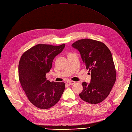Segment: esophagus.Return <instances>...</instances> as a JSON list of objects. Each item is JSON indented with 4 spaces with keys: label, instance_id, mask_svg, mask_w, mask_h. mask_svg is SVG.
Here are the masks:
<instances>
[{
    "label": "esophagus",
    "instance_id": "34e87169",
    "mask_svg": "<svg viewBox=\"0 0 132 132\" xmlns=\"http://www.w3.org/2000/svg\"><path fill=\"white\" fill-rule=\"evenodd\" d=\"M68 84H69V85H73L74 84L76 83V82H75V81H72V80H70V81H68Z\"/></svg>",
    "mask_w": 132,
    "mask_h": 132
}]
</instances>
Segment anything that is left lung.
Instances as JSON below:
<instances>
[{
    "mask_svg": "<svg viewBox=\"0 0 132 132\" xmlns=\"http://www.w3.org/2000/svg\"><path fill=\"white\" fill-rule=\"evenodd\" d=\"M72 46L79 52L87 69L91 72L90 83L83 82L79 94L84 101L92 104L100 103L107 97L116 80V70L110 49L102 42L84 39Z\"/></svg>",
    "mask_w": 132,
    "mask_h": 132,
    "instance_id": "obj_1",
    "label": "left lung"
}]
</instances>
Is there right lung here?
<instances>
[{
    "label": "right lung",
    "mask_w": 132,
    "mask_h": 132,
    "mask_svg": "<svg viewBox=\"0 0 132 132\" xmlns=\"http://www.w3.org/2000/svg\"><path fill=\"white\" fill-rule=\"evenodd\" d=\"M65 47L38 44L21 56L19 63V79L29 102L36 107L48 109L57 103L65 89L64 82L47 80L56 56Z\"/></svg>",
    "instance_id": "obj_1"
}]
</instances>
